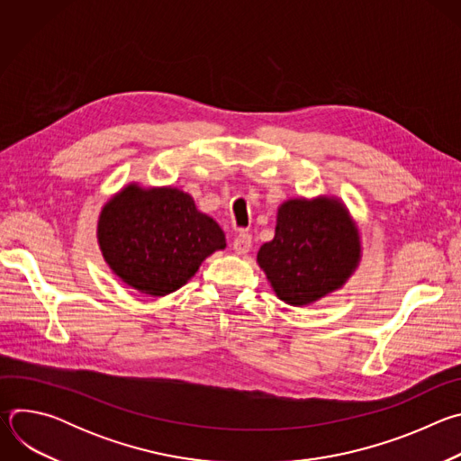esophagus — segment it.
Here are the masks:
<instances>
[{
	"mask_svg": "<svg viewBox=\"0 0 461 461\" xmlns=\"http://www.w3.org/2000/svg\"><path fill=\"white\" fill-rule=\"evenodd\" d=\"M233 249L237 255H246L251 249V235L249 233H239L233 240Z\"/></svg>",
	"mask_w": 461,
	"mask_h": 461,
	"instance_id": "esophagus-1",
	"label": "esophagus"
}]
</instances>
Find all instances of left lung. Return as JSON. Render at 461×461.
Masks as SVG:
<instances>
[{
    "instance_id": "1",
    "label": "left lung",
    "mask_w": 461,
    "mask_h": 461,
    "mask_svg": "<svg viewBox=\"0 0 461 461\" xmlns=\"http://www.w3.org/2000/svg\"><path fill=\"white\" fill-rule=\"evenodd\" d=\"M359 260L357 226L336 196L283 203L274 240L257 253L274 292L292 306L312 304L339 290Z\"/></svg>"
}]
</instances>
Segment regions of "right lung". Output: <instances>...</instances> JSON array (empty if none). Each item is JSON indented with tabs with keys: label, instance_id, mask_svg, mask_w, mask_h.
<instances>
[{
	"label": "right lung",
	"instance_id": "add662e5",
	"mask_svg": "<svg viewBox=\"0 0 461 461\" xmlns=\"http://www.w3.org/2000/svg\"><path fill=\"white\" fill-rule=\"evenodd\" d=\"M98 244L109 268L140 294L162 297L184 286L217 249L221 226L176 187L129 184L102 208Z\"/></svg>",
	"mask_w": 461,
	"mask_h": 461
}]
</instances>
